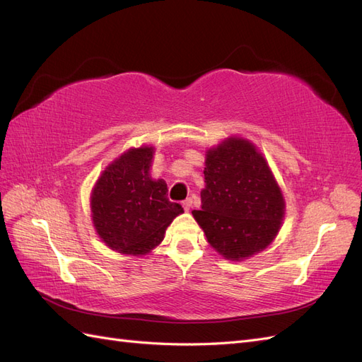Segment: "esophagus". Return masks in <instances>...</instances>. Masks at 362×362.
<instances>
[{
  "instance_id": "1",
  "label": "esophagus",
  "mask_w": 362,
  "mask_h": 362,
  "mask_svg": "<svg viewBox=\"0 0 362 362\" xmlns=\"http://www.w3.org/2000/svg\"><path fill=\"white\" fill-rule=\"evenodd\" d=\"M192 204H193V201L189 198V199H185V201H182V206H184V210L185 211H189L190 208H192Z\"/></svg>"
}]
</instances>
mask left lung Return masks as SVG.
Returning <instances> with one entry per match:
<instances>
[{
    "mask_svg": "<svg viewBox=\"0 0 362 362\" xmlns=\"http://www.w3.org/2000/svg\"><path fill=\"white\" fill-rule=\"evenodd\" d=\"M205 189L194 221L208 243L231 261L266 249L278 235L286 199L258 148L243 137H228L205 154Z\"/></svg>",
    "mask_w": 362,
    "mask_h": 362,
    "instance_id": "obj_1",
    "label": "left lung"
}]
</instances>
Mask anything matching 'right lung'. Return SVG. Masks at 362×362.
Masks as SVG:
<instances>
[{
    "label": "right lung",
    "instance_id": "right-lung-1",
    "mask_svg": "<svg viewBox=\"0 0 362 362\" xmlns=\"http://www.w3.org/2000/svg\"><path fill=\"white\" fill-rule=\"evenodd\" d=\"M154 146L129 148L103 170L90 193L96 234L125 255H146L158 246L182 206L168 198L164 180L151 178Z\"/></svg>",
    "mask_w": 362,
    "mask_h": 362
}]
</instances>
